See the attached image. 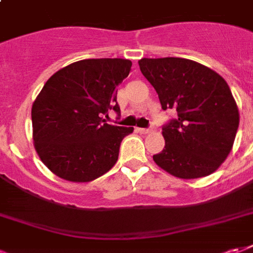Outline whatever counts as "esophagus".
<instances>
[{"label": "esophagus", "mask_w": 253, "mask_h": 253, "mask_svg": "<svg viewBox=\"0 0 253 253\" xmlns=\"http://www.w3.org/2000/svg\"><path fill=\"white\" fill-rule=\"evenodd\" d=\"M137 130H139L140 133L147 134V133H151V132H152V128H137Z\"/></svg>", "instance_id": "34e87169"}]
</instances>
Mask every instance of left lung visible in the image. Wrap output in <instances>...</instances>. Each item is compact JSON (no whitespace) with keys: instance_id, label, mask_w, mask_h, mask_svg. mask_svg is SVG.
Masks as SVG:
<instances>
[{"instance_id":"left-lung-1","label":"left lung","mask_w":253,"mask_h":253,"mask_svg":"<svg viewBox=\"0 0 253 253\" xmlns=\"http://www.w3.org/2000/svg\"><path fill=\"white\" fill-rule=\"evenodd\" d=\"M139 66L162 109L178 113L162 128L166 145L155 163L182 179L213 174L228 158L240 121L225 79L190 59L143 58Z\"/></svg>"}]
</instances>
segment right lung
<instances>
[{"label":"right lung","instance_id":"right-lung-1","mask_svg":"<svg viewBox=\"0 0 253 253\" xmlns=\"http://www.w3.org/2000/svg\"><path fill=\"white\" fill-rule=\"evenodd\" d=\"M126 59H84L60 68L32 105L33 143L53 174L70 182H90L119 159L120 144L132 126L106 124L120 113L117 90L129 75Z\"/></svg>","mask_w":253,"mask_h":253}]
</instances>
